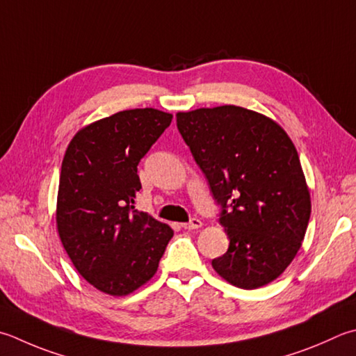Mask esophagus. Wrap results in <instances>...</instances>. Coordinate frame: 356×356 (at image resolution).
<instances>
[{
  "label": "esophagus",
  "mask_w": 356,
  "mask_h": 356,
  "mask_svg": "<svg viewBox=\"0 0 356 356\" xmlns=\"http://www.w3.org/2000/svg\"><path fill=\"white\" fill-rule=\"evenodd\" d=\"M202 227V220L200 219H191L190 222H185V224H182V228L185 229H197Z\"/></svg>",
  "instance_id": "1"
}]
</instances>
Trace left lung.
Segmentation results:
<instances>
[{"mask_svg":"<svg viewBox=\"0 0 356 356\" xmlns=\"http://www.w3.org/2000/svg\"><path fill=\"white\" fill-rule=\"evenodd\" d=\"M176 117L229 239L213 268L245 290L275 281L301 248L312 211L293 142L271 118L233 104Z\"/></svg>","mask_w":356,"mask_h":356,"instance_id":"8db88e82","label":"left lung"}]
</instances>
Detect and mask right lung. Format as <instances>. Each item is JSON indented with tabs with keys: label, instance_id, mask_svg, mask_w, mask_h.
I'll list each match as a JSON object with an SVG mask.
<instances>
[{
	"label": "right lung",
	"instance_id": "add662e5",
	"mask_svg": "<svg viewBox=\"0 0 356 356\" xmlns=\"http://www.w3.org/2000/svg\"><path fill=\"white\" fill-rule=\"evenodd\" d=\"M172 115L128 109L80 129L61 163L57 228L74 267L97 290L124 296L156 275L174 232L134 208L137 165Z\"/></svg>",
	"mask_w": 356,
	"mask_h": 356
}]
</instances>
